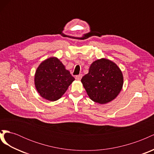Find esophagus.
Here are the masks:
<instances>
[{"instance_id": "esophagus-1", "label": "esophagus", "mask_w": 154, "mask_h": 154, "mask_svg": "<svg viewBox=\"0 0 154 154\" xmlns=\"http://www.w3.org/2000/svg\"><path fill=\"white\" fill-rule=\"evenodd\" d=\"M82 74H79V75H77V76H76V77H75V78H76V80H80L81 79H82Z\"/></svg>"}]
</instances>
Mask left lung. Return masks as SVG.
I'll return each mask as SVG.
<instances>
[{"label":"left lung","mask_w":154,"mask_h":154,"mask_svg":"<svg viewBox=\"0 0 154 154\" xmlns=\"http://www.w3.org/2000/svg\"><path fill=\"white\" fill-rule=\"evenodd\" d=\"M81 82L91 100L105 104L119 94L123 85V76L114 62L101 58L92 62L88 74L83 76Z\"/></svg>","instance_id":"left-lung-1"}]
</instances>
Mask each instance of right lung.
<instances>
[{"label": "right lung", "instance_id": "1", "mask_svg": "<svg viewBox=\"0 0 154 154\" xmlns=\"http://www.w3.org/2000/svg\"><path fill=\"white\" fill-rule=\"evenodd\" d=\"M74 78L56 57H51L42 62L35 74V85L43 98L54 101L59 100Z\"/></svg>", "mask_w": 154, "mask_h": 154}]
</instances>
